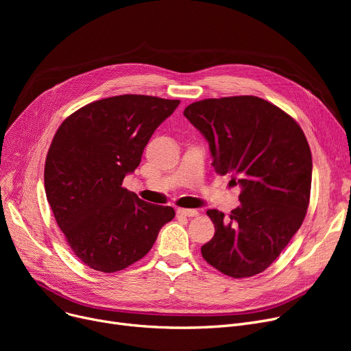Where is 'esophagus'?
I'll list each match as a JSON object with an SVG mask.
<instances>
[{
  "label": "esophagus",
  "mask_w": 351,
  "mask_h": 351,
  "mask_svg": "<svg viewBox=\"0 0 351 351\" xmlns=\"http://www.w3.org/2000/svg\"><path fill=\"white\" fill-rule=\"evenodd\" d=\"M176 212H178V215L186 216V217H195V216L199 215V212L195 210V209H178Z\"/></svg>",
  "instance_id": "obj_1"
}]
</instances>
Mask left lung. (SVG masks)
Masks as SVG:
<instances>
[{
    "label": "left lung",
    "mask_w": 351,
    "mask_h": 351,
    "mask_svg": "<svg viewBox=\"0 0 351 351\" xmlns=\"http://www.w3.org/2000/svg\"><path fill=\"white\" fill-rule=\"evenodd\" d=\"M209 142L219 175H232L241 206L208 210L215 236L204 259L234 279L266 270L302 226L310 200L311 152L299 123L252 95L204 99L183 110Z\"/></svg>",
    "instance_id": "obj_1"
}]
</instances>
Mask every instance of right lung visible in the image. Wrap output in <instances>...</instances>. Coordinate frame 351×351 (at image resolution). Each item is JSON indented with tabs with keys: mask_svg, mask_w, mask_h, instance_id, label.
<instances>
[{
	"mask_svg": "<svg viewBox=\"0 0 351 351\" xmlns=\"http://www.w3.org/2000/svg\"><path fill=\"white\" fill-rule=\"evenodd\" d=\"M180 101L119 95L88 104L58 128L45 160V193L78 259L114 273L149 252L171 206L146 204L122 188L155 129Z\"/></svg>",
	"mask_w": 351,
	"mask_h": 351,
	"instance_id": "add662e5",
	"label": "right lung"
}]
</instances>
